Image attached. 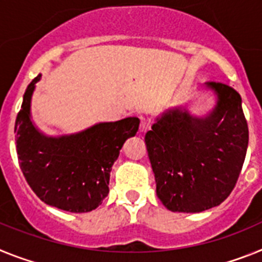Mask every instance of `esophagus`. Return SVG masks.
Instances as JSON below:
<instances>
[{"instance_id":"1","label":"esophagus","mask_w":262,"mask_h":262,"mask_svg":"<svg viewBox=\"0 0 262 262\" xmlns=\"http://www.w3.org/2000/svg\"><path fill=\"white\" fill-rule=\"evenodd\" d=\"M150 129V124L145 120H141L140 122V133H146L147 130Z\"/></svg>"}]
</instances>
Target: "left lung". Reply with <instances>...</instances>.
I'll use <instances>...</instances> for the list:
<instances>
[{
    "mask_svg": "<svg viewBox=\"0 0 262 262\" xmlns=\"http://www.w3.org/2000/svg\"><path fill=\"white\" fill-rule=\"evenodd\" d=\"M217 101L206 117L172 108L145 136L157 196L172 212H202L223 203L236 186L249 132L237 91L206 83Z\"/></svg>",
    "mask_w": 262,
    "mask_h": 262,
    "instance_id": "8db88e82",
    "label": "left lung"
}]
</instances>
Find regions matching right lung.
<instances>
[{
	"instance_id": "obj_1",
	"label": "right lung",
	"mask_w": 262,
	"mask_h": 262,
	"mask_svg": "<svg viewBox=\"0 0 262 262\" xmlns=\"http://www.w3.org/2000/svg\"><path fill=\"white\" fill-rule=\"evenodd\" d=\"M34 79L15 120L18 162L31 190L42 202L70 212H90L109 192L111 170L122 145L136 136L137 117L100 122L70 136L49 137L31 121Z\"/></svg>"
}]
</instances>
